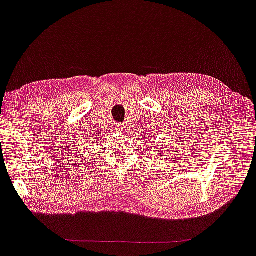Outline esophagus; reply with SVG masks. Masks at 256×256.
Returning <instances> with one entry per match:
<instances>
[{
	"label": "esophagus",
	"mask_w": 256,
	"mask_h": 256,
	"mask_svg": "<svg viewBox=\"0 0 256 256\" xmlns=\"http://www.w3.org/2000/svg\"><path fill=\"white\" fill-rule=\"evenodd\" d=\"M124 128H125L123 126V125L118 124V125H116V128H115V131H116V132H123Z\"/></svg>",
	"instance_id": "obj_1"
}]
</instances>
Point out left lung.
Instances as JSON below:
<instances>
[{
	"mask_svg": "<svg viewBox=\"0 0 256 256\" xmlns=\"http://www.w3.org/2000/svg\"><path fill=\"white\" fill-rule=\"evenodd\" d=\"M164 152H165V150H161V151H160V153H158L160 156H163V153Z\"/></svg>",
	"mask_w": 256,
	"mask_h": 256,
	"instance_id": "obj_1",
	"label": "left lung"
}]
</instances>
